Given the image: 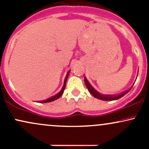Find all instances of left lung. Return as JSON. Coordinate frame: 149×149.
<instances>
[{"instance_id":"left-lung-1","label":"left lung","mask_w":149,"mask_h":149,"mask_svg":"<svg viewBox=\"0 0 149 149\" xmlns=\"http://www.w3.org/2000/svg\"><path fill=\"white\" fill-rule=\"evenodd\" d=\"M138 71H139V70H138ZM84 80H85V85H86L87 88H88V91L90 92V94L93 96L94 97H95V98L97 99H99V100H104V101H113V100H118V99L121 98L122 97H123L125 94H127L128 92L130 90H130H128L127 91L123 92V93L120 94V95H117V96H111V95H102V94L100 93L99 92H97L96 90H95L94 89L93 87L90 84V83L88 82V80H87V78H85V76L84 77Z\"/></svg>"}]
</instances>
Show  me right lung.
Wrapping results in <instances>:
<instances>
[{"label":"right lung","mask_w":149,"mask_h":149,"mask_svg":"<svg viewBox=\"0 0 149 149\" xmlns=\"http://www.w3.org/2000/svg\"><path fill=\"white\" fill-rule=\"evenodd\" d=\"M70 71H69V72H68L67 73H66V77H65V79H64V85H63V87H62V88H61V90H60V91H59V92H58V93L57 94V95H54V96H52V97H49V98L47 99V100H45L41 101V102H40V103H47V102H53V101H54V100H57V99H59V97H60L61 96V95H62L63 92H64V91L65 87H66V80H67L68 76H69V73H70Z\"/></svg>","instance_id":"obj_1"}]
</instances>
